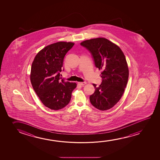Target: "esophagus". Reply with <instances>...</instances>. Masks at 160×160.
<instances>
[{"mask_svg":"<svg viewBox=\"0 0 160 160\" xmlns=\"http://www.w3.org/2000/svg\"><path fill=\"white\" fill-rule=\"evenodd\" d=\"M78 83H79V85H80L83 86L84 85H85L86 82H78Z\"/></svg>","mask_w":160,"mask_h":160,"instance_id":"obj_1","label":"esophagus"}]
</instances>
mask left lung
<instances>
[{
  "label": "left lung",
  "instance_id": "left-lung-1",
  "mask_svg": "<svg viewBox=\"0 0 160 160\" xmlns=\"http://www.w3.org/2000/svg\"><path fill=\"white\" fill-rule=\"evenodd\" d=\"M80 45L90 51L96 67L102 70V82L98 86L93 83L95 91L90 102L100 110L109 109L120 101L127 85L129 70L125 55L118 45L104 38L87 40Z\"/></svg>",
  "mask_w": 160,
  "mask_h": 160
}]
</instances>
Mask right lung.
<instances>
[{
  "instance_id": "obj_1",
  "label": "right lung",
  "mask_w": 160,
  "mask_h": 160,
  "mask_svg": "<svg viewBox=\"0 0 160 160\" xmlns=\"http://www.w3.org/2000/svg\"><path fill=\"white\" fill-rule=\"evenodd\" d=\"M74 45L63 42L49 45L38 53L32 64V85L42 103L50 109L68 105L77 87V83L66 82L60 77L64 56Z\"/></svg>"
}]
</instances>
